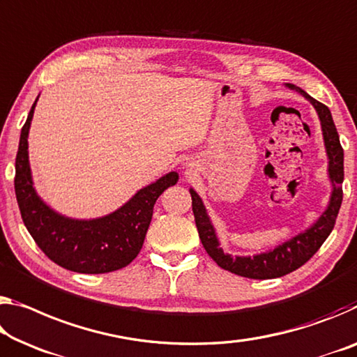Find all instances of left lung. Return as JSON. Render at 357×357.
<instances>
[{
  "mask_svg": "<svg viewBox=\"0 0 357 357\" xmlns=\"http://www.w3.org/2000/svg\"><path fill=\"white\" fill-rule=\"evenodd\" d=\"M284 86L307 98L318 112L321 122L326 155L327 160H329L327 162V176H329L332 190L329 203H327L324 211L319 214V218L314 219L313 224H310L307 229L294 235L292 238L276 245L273 250L252 254V256H231V254L225 252L220 248L216 229H214L211 219L208 216L206 206L202 197L197 194L194 188L189 189L197 230H199L202 245L206 250L208 256L220 268L252 280L280 278V276L291 273V271L302 267L305 262H308L313 257V254L319 250L322 243L326 241L327 236L331 235L343 200V149L329 107L316 101L305 90L294 86V84H284Z\"/></svg>",
  "mask_w": 357,
  "mask_h": 357,
  "instance_id": "obj_1",
  "label": "left lung"
}]
</instances>
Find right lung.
<instances>
[{"mask_svg": "<svg viewBox=\"0 0 357 357\" xmlns=\"http://www.w3.org/2000/svg\"><path fill=\"white\" fill-rule=\"evenodd\" d=\"M38 98L22 127L15 157L14 188L26 230L41 251L66 270L98 275L127 267L143 248L157 199L178 183L179 174H163L101 218L76 219L55 211L36 192L28 157V133Z\"/></svg>", "mask_w": 357, "mask_h": 357, "instance_id": "obj_1", "label": "right lung"}]
</instances>
